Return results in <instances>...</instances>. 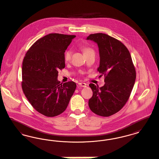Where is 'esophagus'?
<instances>
[{"label":"esophagus","mask_w":159,"mask_h":159,"mask_svg":"<svg viewBox=\"0 0 159 159\" xmlns=\"http://www.w3.org/2000/svg\"><path fill=\"white\" fill-rule=\"evenodd\" d=\"M78 85L80 86V87H87V84L84 83H79Z\"/></svg>","instance_id":"34e87169"}]
</instances>
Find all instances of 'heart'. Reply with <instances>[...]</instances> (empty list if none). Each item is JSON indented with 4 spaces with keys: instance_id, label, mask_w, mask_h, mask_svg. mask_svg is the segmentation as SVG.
Wrapping results in <instances>:
<instances>
[{
    "instance_id": "1",
    "label": "heart",
    "mask_w": 159,
    "mask_h": 159,
    "mask_svg": "<svg viewBox=\"0 0 159 159\" xmlns=\"http://www.w3.org/2000/svg\"><path fill=\"white\" fill-rule=\"evenodd\" d=\"M81 50L83 51V53L84 54V55H86L87 54H89L90 52H94L93 49L90 47L88 46H83L81 47ZM71 56H72V51L70 49L67 50L64 54V60L66 62H68L69 61H70V58H71Z\"/></svg>"
}]
</instances>
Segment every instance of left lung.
<instances>
[{"label":"left lung","instance_id":"8db88e82","mask_svg":"<svg viewBox=\"0 0 159 159\" xmlns=\"http://www.w3.org/2000/svg\"><path fill=\"white\" fill-rule=\"evenodd\" d=\"M98 44L100 62L97 70L104 75L101 87L90 84L93 96L89 101L92 112L101 116H111L125 105L135 83L136 73L130 53L119 40L102 33L89 35Z\"/></svg>","mask_w":159,"mask_h":159}]
</instances>
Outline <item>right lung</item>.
<instances>
[{"label":"right lung","instance_id":"add662e5","mask_svg":"<svg viewBox=\"0 0 159 159\" xmlns=\"http://www.w3.org/2000/svg\"><path fill=\"white\" fill-rule=\"evenodd\" d=\"M76 36L49 34L28 49L22 63L23 92L33 108L43 115L54 117L65 111L74 93V81L60 83L58 70L65 67L64 54Z\"/></svg>","mask_w":159,"mask_h":159}]
</instances>
